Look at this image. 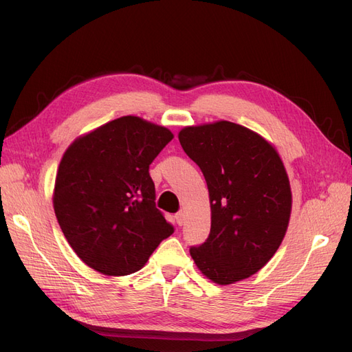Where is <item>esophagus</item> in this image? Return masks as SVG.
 I'll return each mask as SVG.
<instances>
[{"instance_id": "34e87169", "label": "esophagus", "mask_w": 352, "mask_h": 352, "mask_svg": "<svg viewBox=\"0 0 352 352\" xmlns=\"http://www.w3.org/2000/svg\"><path fill=\"white\" fill-rule=\"evenodd\" d=\"M175 219H176V223L179 226H182L184 225V221H185V212L184 211H179V212H176L175 214Z\"/></svg>"}]
</instances>
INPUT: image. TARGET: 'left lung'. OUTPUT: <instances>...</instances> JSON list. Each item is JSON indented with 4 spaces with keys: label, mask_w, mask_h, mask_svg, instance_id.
<instances>
[{
    "label": "left lung",
    "mask_w": 352,
    "mask_h": 352,
    "mask_svg": "<svg viewBox=\"0 0 352 352\" xmlns=\"http://www.w3.org/2000/svg\"><path fill=\"white\" fill-rule=\"evenodd\" d=\"M179 141L204 175L211 206L210 235L190 247V257L214 283L250 278L278 251L289 225L292 194L279 154L226 120L188 126Z\"/></svg>",
    "instance_id": "obj_1"
}]
</instances>
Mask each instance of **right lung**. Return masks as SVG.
I'll list each match as a JSON object with an SVG mask.
<instances>
[{"label": "right lung", "instance_id": "right-lung-1", "mask_svg": "<svg viewBox=\"0 0 352 352\" xmlns=\"http://www.w3.org/2000/svg\"><path fill=\"white\" fill-rule=\"evenodd\" d=\"M172 140L163 126L123 116L78 138L63 155L54 211L70 247L91 269L135 273L175 232L155 207L148 172Z\"/></svg>", "mask_w": 352, "mask_h": 352}]
</instances>
